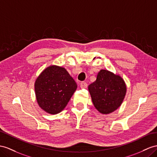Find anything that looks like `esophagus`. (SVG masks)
I'll list each match as a JSON object with an SVG mask.
<instances>
[{"mask_svg": "<svg viewBox=\"0 0 157 157\" xmlns=\"http://www.w3.org/2000/svg\"><path fill=\"white\" fill-rule=\"evenodd\" d=\"M80 87H81V88H86L87 87V84L85 82H82L80 83Z\"/></svg>", "mask_w": 157, "mask_h": 157, "instance_id": "1", "label": "esophagus"}]
</instances>
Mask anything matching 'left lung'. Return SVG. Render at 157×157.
Returning <instances> with one entry per match:
<instances>
[{
    "label": "left lung",
    "instance_id": "left-lung-1",
    "mask_svg": "<svg viewBox=\"0 0 157 157\" xmlns=\"http://www.w3.org/2000/svg\"><path fill=\"white\" fill-rule=\"evenodd\" d=\"M88 90L96 109L101 113L109 114L121 105L127 87L120 75L101 70L95 81L88 86Z\"/></svg>",
    "mask_w": 157,
    "mask_h": 157
}]
</instances>
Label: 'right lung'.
<instances>
[{"label": "right lung", "mask_w": 157, "mask_h": 157, "mask_svg": "<svg viewBox=\"0 0 157 157\" xmlns=\"http://www.w3.org/2000/svg\"><path fill=\"white\" fill-rule=\"evenodd\" d=\"M77 87L65 68L50 66L36 80V98L41 109L50 114H57L66 107Z\"/></svg>", "instance_id": "1"}]
</instances>
